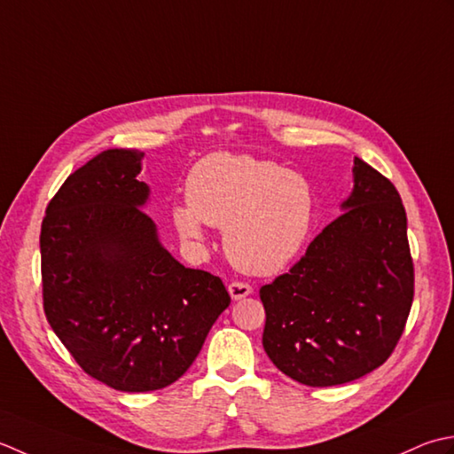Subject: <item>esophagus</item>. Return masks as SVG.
Instances as JSON below:
<instances>
[{
	"label": "esophagus",
	"mask_w": 454,
	"mask_h": 454,
	"mask_svg": "<svg viewBox=\"0 0 454 454\" xmlns=\"http://www.w3.org/2000/svg\"><path fill=\"white\" fill-rule=\"evenodd\" d=\"M227 290H229V295H231V300H233V301L243 300V298H247V295L253 294L251 286L243 284V282H231Z\"/></svg>",
	"instance_id": "34e87169"
}]
</instances>
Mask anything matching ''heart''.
<instances>
[{
    "label": "heart",
    "mask_w": 454,
    "mask_h": 454,
    "mask_svg": "<svg viewBox=\"0 0 454 454\" xmlns=\"http://www.w3.org/2000/svg\"><path fill=\"white\" fill-rule=\"evenodd\" d=\"M186 198L170 207L172 227L184 243L201 247L207 225L223 227L229 261L254 276L280 272L300 254L316 211L301 174L233 153L207 154L193 164Z\"/></svg>",
    "instance_id": "b5f03b06"
}]
</instances>
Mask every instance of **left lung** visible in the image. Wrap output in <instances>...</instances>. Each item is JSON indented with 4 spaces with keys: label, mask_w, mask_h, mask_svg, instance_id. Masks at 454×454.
Instances as JSON below:
<instances>
[{
    "label": "left lung",
    "mask_w": 454,
    "mask_h": 454,
    "mask_svg": "<svg viewBox=\"0 0 454 454\" xmlns=\"http://www.w3.org/2000/svg\"><path fill=\"white\" fill-rule=\"evenodd\" d=\"M340 211L288 274L261 288L266 355L313 387L353 382L384 364L413 301L408 217L394 184L355 156Z\"/></svg>",
    "instance_id": "8db88e82"
}]
</instances>
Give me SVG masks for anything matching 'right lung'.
I'll use <instances>...</instances> for the list:
<instances>
[{
  "instance_id": "obj_1",
  "label": "right lung",
  "mask_w": 454,
  "mask_h": 454,
  "mask_svg": "<svg viewBox=\"0 0 454 454\" xmlns=\"http://www.w3.org/2000/svg\"><path fill=\"white\" fill-rule=\"evenodd\" d=\"M143 156L107 149L80 166L41 227L46 319L91 378L121 392L178 380L231 301L221 278L160 243L143 211Z\"/></svg>"
}]
</instances>
